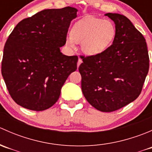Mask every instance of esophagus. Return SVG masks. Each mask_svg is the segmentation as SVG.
<instances>
[{
    "instance_id": "34e87169",
    "label": "esophagus",
    "mask_w": 152,
    "mask_h": 152,
    "mask_svg": "<svg viewBox=\"0 0 152 152\" xmlns=\"http://www.w3.org/2000/svg\"><path fill=\"white\" fill-rule=\"evenodd\" d=\"M82 59H81V58H79V60H78V63H77V67H79V65H80V64L82 63Z\"/></svg>"
}]
</instances>
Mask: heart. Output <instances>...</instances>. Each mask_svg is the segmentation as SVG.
Here are the masks:
<instances>
[{
    "mask_svg": "<svg viewBox=\"0 0 152 152\" xmlns=\"http://www.w3.org/2000/svg\"><path fill=\"white\" fill-rule=\"evenodd\" d=\"M115 37V28L113 22L87 17L74 24L71 36L67 38V44L73 47L75 42L82 43V50L86 54H97L110 46Z\"/></svg>",
    "mask_w": 152,
    "mask_h": 152,
    "instance_id": "heart-1",
    "label": "heart"
}]
</instances>
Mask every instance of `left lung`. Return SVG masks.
<instances>
[{
  "mask_svg": "<svg viewBox=\"0 0 152 152\" xmlns=\"http://www.w3.org/2000/svg\"><path fill=\"white\" fill-rule=\"evenodd\" d=\"M115 24L113 44L102 53L81 56L82 90L87 102L102 112L115 111L140 94L149 68L145 39L124 15L107 13Z\"/></svg>",
  "mask_w": 152,
  "mask_h": 152,
  "instance_id": "left-lung-1",
  "label": "left lung"
}]
</instances>
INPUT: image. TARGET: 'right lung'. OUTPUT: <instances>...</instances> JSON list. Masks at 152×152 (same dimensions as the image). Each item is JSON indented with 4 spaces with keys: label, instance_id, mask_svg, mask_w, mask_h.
<instances>
[{
    "label": "right lung",
    "instance_id": "obj_1",
    "mask_svg": "<svg viewBox=\"0 0 152 152\" xmlns=\"http://www.w3.org/2000/svg\"><path fill=\"white\" fill-rule=\"evenodd\" d=\"M77 10L67 7L44 10L21 20L4 48L1 73L11 97L34 111L52 107L69 75L77 69V56H66L70 23Z\"/></svg>",
    "mask_w": 152,
    "mask_h": 152
}]
</instances>
